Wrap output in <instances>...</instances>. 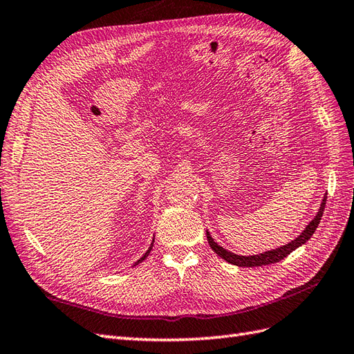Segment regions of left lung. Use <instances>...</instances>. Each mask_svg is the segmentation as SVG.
Segmentation results:
<instances>
[{
    "label": "left lung",
    "instance_id": "obj_1",
    "mask_svg": "<svg viewBox=\"0 0 354 354\" xmlns=\"http://www.w3.org/2000/svg\"><path fill=\"white\" fill-rule=\"evenodd\" d=\"M324 205H326V196L324 200L320 204V209H318L317 214L314 216V219L308 223L305 227V230L300 232V236H297L295 240H291L290 243L287 245H282L279 248H274L272 251H266L263 254H257V255H237L234 252H230L227 251L225 248H222L221 245H218L214 242V239L210 236L209 231H205L207 234V240H209V245L213 249L214 252H216L221 258H223L227 263L230 264H234L239 267H258V266H267V264H273V263H278L281 260H283L287 255H290L292 251H296V249L301 245H305L309 239L313 237V234L315 232L318 223L322 221L323 216V212H324Z\"/></svg>",
    "mask_w": 354,
    "mask_h": 354
}]
</instances>
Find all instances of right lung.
I'll return each mask as SVG.
<instances>
[{"mask_svg": "<svg viewBox=\"0 0 354 354\" xmlns=\"http://www.w3.org/2000/svg\"><path fill=\"white\" fill-rule=\"evenodd\" d=\"M153 243H154V236H153V242H151V245H150V248H149V249H147V252H145V254H144V255H142V257H141V258H140V260H138V261H136V263H135V264H133V266H138V264H140V263H142V261H144V260H145V258H147V257H149V254H150V252H151V249H153Z\"/></svg>", "mask_w": 354, "mask_h": 354, "instance_id": "obj_1", "label": "right lung"}]
</instances>
